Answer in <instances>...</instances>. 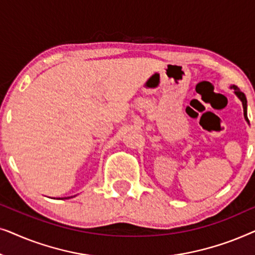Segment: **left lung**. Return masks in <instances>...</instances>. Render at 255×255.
Returning a JSON list of instances; mask_svg holds the SVG:
<instances>
[{"instance_id":"8db88e82","label":"left lung","mask_w":255,"mask_h":255,"mask_svg":"<svg viewBox=\"0 0 255 255\" xmlns=\"http://www.w3.org/2000/svg\"><path fill=\"white\" fill-rule=\"evenodd\" d=\"M231 88L235 89V93H236V95L238 96L239 99H240V101H242V102H243V108H244V116H245V120H246L247 122H250V121H249V118H247V100H246V96H245V94H244L243 92H240V89L238 88V87H236V86H232Z\"/></svg>"}]
</instances>
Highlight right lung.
Instances as JSON below:
<instances>
[{
    "label": "right lung",
    "mask_w": 255,
    "mask_h": 255,
    "mask_svg": "<svg viewBox=\"0 0 255 255\" xmlns=\"http://www.w3.org/2000/svg\"><path fill=\"white\" fill-rule=\"evenodd\" d=\"M67 198H68V197H67Z\"/></svg>",
    "instance_id": "1"
}]
</instances>
